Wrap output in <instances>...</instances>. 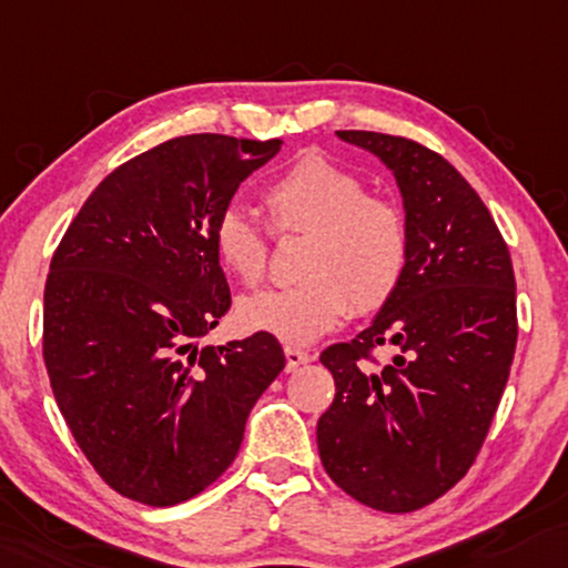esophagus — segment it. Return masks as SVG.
Wrapping results in <instances>:
<instances>
[{"instance_id":"34e87169","label":"esophagus","mask_w":568,"mask_h":568,"mask_svg":"<svg viewBox=\"0 0 568 568\" xmlns=\"http://www.w3.org/2000/svg\"><path fill=\"white\" fill-rule=\"evenodd\" d=\"M311 361L308 353H303L298 347H285V367L287 371H295V367L306 365Z\"/></svg>"}]
</instances>
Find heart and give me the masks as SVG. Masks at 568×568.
Segmentation results:
<instances>
[{
    "instance_id": "b5f03b06",
    "label": "heart",
    "mask_w": 568,
    "mask_h": 568,
    "mask_svg": "<svg viewBox=\"0 0 568 568\" xmlns=\"http://www.w3.org/2000/svg\"><path fill=\"white\" fill-rule=\"evenodd\" d=\"M275 239L306 236L291 287L239 301V324L285 345H311L353 311L367 316L394 298L409 265L412 234L396 201L365 193L361 174L318 151L291 162L262 193ZM219 265L239 283L257 285L270 265V236L242 211L221 213L213 229Z\"/></svg>"
}]
</instances>
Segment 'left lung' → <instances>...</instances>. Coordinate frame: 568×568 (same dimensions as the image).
Listing matches in <instances>:
<instances>
[{
	"mask_svg": "<svg viewBox=\"0 0 568 568\" xmlns=\"http://www.w3.org/2000/svg\"><path fill=\"white\" fill-rule=\"evenodd\" d=\"M337 135L394 172L412 250L373 324L322 353L337 394L318 417V455L353 499L414 513L468 474L489 435L517 345L513 260L489 207L437 151L404 135ZM381 346L395 353L386 364Z\"/></svg>",
	"mask_w": 568,
	"mask_h": 568,
	"instance_id": "8db88e82",
	"label": "left lung"
}]
</instances>
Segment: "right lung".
I'll return each mask as SVG.
<instances>
[{
  "instance_id": "add662e5",
  "label": "right lung",
  "mask_w": 568,
  "mask_h": 568,
  "mask_svg": "<svg viewBox=\"0 0 568 568\" xmlns=\"http://www.w3.org/2000/svg\"><path fill=\"white\" fill-rule=\"evenodd\" d=\"M283 141L193 133L128 159L55 246L43 361L55 404L102 481L149 507L207 489L285 367L265 332L197 339L231 308L213 229Z\"/></svg>"
}]
</instances>
